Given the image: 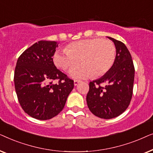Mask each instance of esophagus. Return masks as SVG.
<instances>
[{
  "label": "esophagus",
  "mask_w": 153,
  "mask_h": 153,
  "mask_svg": "<svg viewBox=\"0 0 153 153\" xmlns=\"http://www.w3.org/2000/svg\"><path fill=\"white\" fill-rule=\"evenodd\" d=\"M80 82H81L80 80H74V85H77Z\"/></svg>",
  "instance_id": "esophagus-1"
}]
</instances>
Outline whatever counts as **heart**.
I'll use <instances>...</instances> for the list:
<instances>
[{"mask_svg": "<svg viewBox=\"0 0 153 153\" xmlns=\"http://www.w3.org/2000/svg\"><path fill=\"white\" fill-rule=\"evenodd\" d=\"M116 49L111 41L102 38L85 39L74 42L67 46L65 51H57L54 63L66 72H70L81 61L82 66L74 69V78L91 76L97 78L110 70L116 60Z\"/></svg>", "mask_w": 153, "mask_h": 153, "instance_id": "heart-1", "label": "heart"}]
</instances>
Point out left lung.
<instances>
[{
  "mask_svg": "<svg viewBox=\"0 0 153 153\" xmlns=\"http://www.w3.org/2000/svg\"><path fill=\"white\" fill-rule=\"evenodd\" d=\"M116 49L114 65L104 76L89 83L86 102L95 116L104 119L116 118L127 109L133 94L134 66L131 56L122 42L112 37ZM102 84H105L102 87Z\"/></svg>",
  "mask_w": 153,
  "mask_h": 153,
  "instance_id": "left-lung-1",
  "label": "left lung"
}]
</instances>
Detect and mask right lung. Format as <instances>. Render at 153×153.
Masks as SVG:
<instances>
[{
  "instance_id": "1",
  "label": "right lung",
  "mask_w": 153,
  "mask_h": 153,
  "mask_svg": "<svg viewBox=\"0 0 153 153\" xmlns=\"http://www.w3.org/2000/svg\"><path fill=\"white\" fill-rule=\"evenodd\" d=\"M58 43L39 41L19 57L14 81L23 110L41 120H49L63 109L74 81L56 68L53 56ZM57 80L58 83L53 84Z\"/></svg>"
}]
</instances>
